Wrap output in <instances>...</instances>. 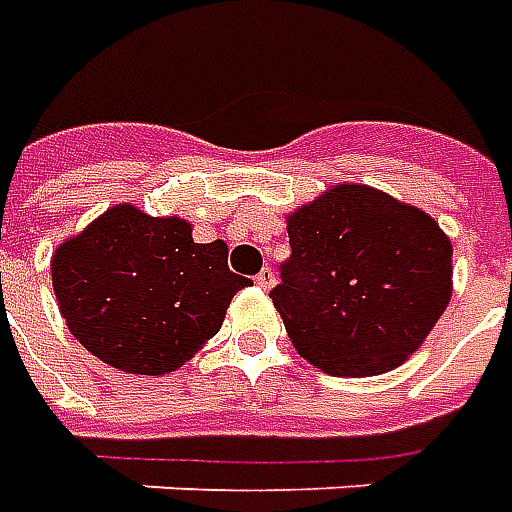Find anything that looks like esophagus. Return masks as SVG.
<instances>
[{
    "label": "esophagus",
    "mask_w": 512,
    "mask_h": 512,
    "mask_svg": "<svg viewBox=\"0 0 512 512\" xmlns=\"http://www.w3.org/2000/svg\"><path fill=\"white\" fill-rule=\"evenodd\" d=\"M255 282L257 285H260V288H274V282H277V277H274V271H271V268H263V271H260V274H257L255 277Z\"/></svg>",
    "instance_id": "1"
}]
</instances>
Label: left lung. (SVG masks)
I'll return each mask as SVG.
<instances>
[{"instance_id": "left-lung-1", "label": "left lung", "mask_w": 512, "mask_h": 512, "mask_svg": "<svg viewBox=\"0 0 512 512\" xmlns=\"http://www.w3.org/2000/svg\"><path fill=\"white\" fill-rule=\"evenodd\" d=\"M274 307L296 352L338 377L391 371L452 299V244L424 210L335 185L288 216Z\"/></svg>"}]
</instances>
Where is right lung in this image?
I'll use <instances>...</instances> for the list:
<instances>
[{
    "label": "right lung",
    "mask_w": 512,
    "mask_h": 512,
    "mask_svg": "<svg viewBox=\"0 0 512 512\" xmlns=\"http://www.w3.org/2000/svg\"><path fill=\"white\" fill-rule=\"evenodd\" d=\"M227 244H194L191 224L116 205L52 255V288L71 335L127 374H169L221 330L232 296Z\"/></svg>",
    "instance_id": "1"
}]
</instances>
